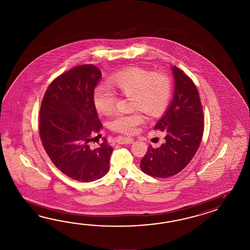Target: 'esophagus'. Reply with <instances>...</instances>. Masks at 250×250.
<instances>
[{
  "instance_id": "obj_1",
  "label": "esophagus",
  "mask_w": 250,
  "mask_h": 250,
  "mask_svg": "<svg viewBox=\"0 0 250 250\" xmlns=\"http://www.w3.org/2000/svg\"><path fill=\"white\" fill-rule=\"evenodd\" d=\"M117 142L119 144H132L134 143V139L129 138H118Z\"/></svg>"
}]
</instances>
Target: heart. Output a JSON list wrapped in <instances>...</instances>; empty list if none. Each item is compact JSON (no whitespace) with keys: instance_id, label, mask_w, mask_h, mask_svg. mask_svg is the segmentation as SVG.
Listing matches in <instances>:
<instances>
[{"instance_id":"b5f03b06","label":"heart","mask_w":250,"mask_h":250,"mask_svg":"<svg viewBox=\"0 0 250 250\" xmlns=\"http://www.w3.org/2000/svg\"><path fill=\"white\" fill-rule=\"evenodd\" d=\"M110 85L120 95L130 96V109L137 110L128 114L118 113L110 123L113 130L126 135L135 134L145 122L139 110L157 117L165 112L170 101L171 83L170 78L163 72L129 67L112 75ZM93 101L97 112L109 115L115 109L117 96L109 86L101 84L94 89Z\"/></svg>"}]
</instances>
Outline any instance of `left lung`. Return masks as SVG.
Wrapping results in <instances>:
<instances>
[{
  "label": "left lung",
  "mask_w": 250,
  "mask_h": 250,
  "mask_svg": "<svg viewBox=\"0 0 250 250\" xmlns=\"http://www.w3.org/2000/svg\"><path fill=\"white\" fill-rule=\"evenodd\" d=\"M175 90L165 116L154 129L165 131V143L158 148L149 146L140 164L147 175L168 178L189 164L197 153L204 132V113L199 93L193 80L174 66Z\"/></svg>",
  "instance_id": "left-lung-1"
}]
</instances>
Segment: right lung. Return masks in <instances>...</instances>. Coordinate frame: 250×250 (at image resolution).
I'll return each mask as SVG.
<instances>
[{
	"instance_id": "obj_1",
	"label": "right lung",
	"mask_w": 250,
	"mask_h": 250,
	"mask_svg": "<svg viewBox=\"0 0 250 250\" xmlns=\"http://www.w3.org/2000/svg\"><path fill=\"white\" fill-rule=\"evenodd\" d=\"M101 71L93 64L69 69L52 81L39 112V134L53 165L75 181L101 179L110 168L112 147L104 138L91 147L103 127L93 101Z\"/></svg>"
}]
</instances>
